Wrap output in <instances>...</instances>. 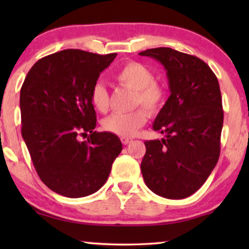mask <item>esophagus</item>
Listing matches in <instances>:
<instances>
[{
  "mask_svg": "<svg viewBox=\"0 0 249 249\" xmlns=\"http://www.w3.org/2000/svg\"><path fill=\"white\" fill-rule=\"evenodd\" d=\"M121 142H122V144H124V145H128L129 142H132V139L129 138V137H121Z\"/></svg>",
  "mask_w": 249,
  "mask_h": 249,
  "instance_id": "obj_1",
  "label": "esophagus"
}]
</instances>
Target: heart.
Returning a JSON list of instances; mask_svg holds the SVG:
<instances>
[{
  "label": "heart",
  "mask_w": 249,
  "mask_h": 249,
  "mask_svg": "<svg viewBox=\"0 0 249 249\" xmlns=\"http://www.w3.org/2000/svg\"><path fill=\"white\" fill-rule=\"evenodd\" d=\"M114 80L121 86L135 90L134 107L142 105L129 113H114L105 118L102 127L111 134L128 137L136 134L148 119V112L158 114L165 102L164 85L154 79V73L147 66L137 61H129L114 73ZM90 102L101 113L108 110V93L103 85L95 84L90 91Z\"/></svg>",
  "instance_id": "1"
}]
</instances>
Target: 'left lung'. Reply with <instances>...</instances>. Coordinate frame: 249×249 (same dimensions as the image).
<instances>
[{"mask_svg": "<svg viewBox=\"0 0 249 249\" xmlns=\"http://www.w3.org/2000/svg\"><path fill=\"white\" fill-rule=\"evenodd\" d=\"M139 54L164 66L171 91L153 124L165 138L145 142L142 178L156 195L186 198L203 186L220 156L223 108L219 81L195 55L170 47Z\"/></svg>", "mask_w": 249, "mask_h": 249, "instance_id": "8db88e82", "label": "left lung"}]
</instances>
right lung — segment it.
I'll return each mask as SVG.
<instances>
[{
	"label": "right lung",
	"mask_w": 249,
	"mask_h": 249,
	"mask_svg": "<svg viewBox=\"0 0 249 249\" xmlns=\"http://www.w3.org/2000/svg\"><path fill=\"white\" fill-rule=\"evenodd\" d=\"M117 53L63 50L44 56L20 90L21 135L40 180L60 195H91L107 182L122 151L118 136L94 131L91 88ZM88 136L84 142L79 135Z\"/></svg>",
	"instance_id": "1"
}]
</instances>
